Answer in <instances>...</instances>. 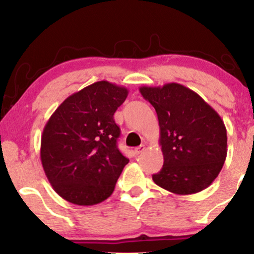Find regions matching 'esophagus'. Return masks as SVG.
Returning a JSON list of instances; mask_svg holds the SVG:
<instances>
[{
    "instance_id": "esophagus-1",
    "label": "esophagus",
    "mask_w": 254,
    "mask_h": 254,
    "mask_svg": "<svg viewBox=\"0 0 254 254\" xmlns=\"http://www.w3.org/2000/svg\"><path fill=\"white\" fill-rule=\"evenodd\" d=\"M144 149H145V145L144 144H141V145H139V147L135 148V154H136V155H138V154H141L142 151H144Z\"/></svg>"
}]
</instances>
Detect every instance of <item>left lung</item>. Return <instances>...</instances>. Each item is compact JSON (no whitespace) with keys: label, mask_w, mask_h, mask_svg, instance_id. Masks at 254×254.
<instances>
[{"label":"left lung","mask_w":254,"mask_h":254,"mask_svg":"<svg viewBox=\"0 0 254 254\" xmlns=\"http://www.w3.org/2000/svg\"><path fill=\"white\" fill-rule=\"evenodd\" d=\"M160 125L164 166L156 185L176 194L204 190L216 179L227 156V130L218 113L196 92L179 83L139 88Z\"/></svg>","instance_id":"obj_1"}]
</instances>
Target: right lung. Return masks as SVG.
I'll return each mask as SVG.
<instances>
[{
  "instance_id": "1",
  "label": "right lung",
  "mask_w": 254,
  "mask_h": 254,
  "mask_svg": "<svg viewBox=\"0 0 254 254\" xmlns=\"http://www.w3.org/2000/svg\"><path fill=\"white\" fill-rule=\"evenodd\" d=\"M127 89L98 81L71 94L44 127L40 160L54 190L76 205L107 199L125 165L117 147L121 129L113 115Z\"/></svg>"
}]
</instances>
